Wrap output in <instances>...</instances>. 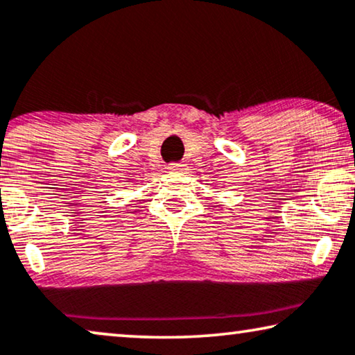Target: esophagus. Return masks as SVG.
<instances>
[{
    "instance_id": "esophagus-1",
    "label": "esophagus",
    "mask_w": 355,
    "mask_h": 355,
    "mask_svg": "<svg viewBox=\"0 0 355 355\" xmlns=\"http://www.w3.org/2000/svg\"><path fill=\"white\" fill-rule=\"evenodd\" d=\"M169 169L171 171H182V169H186V165L184 163H169Z\"/></svg>"
}]
</instances>
